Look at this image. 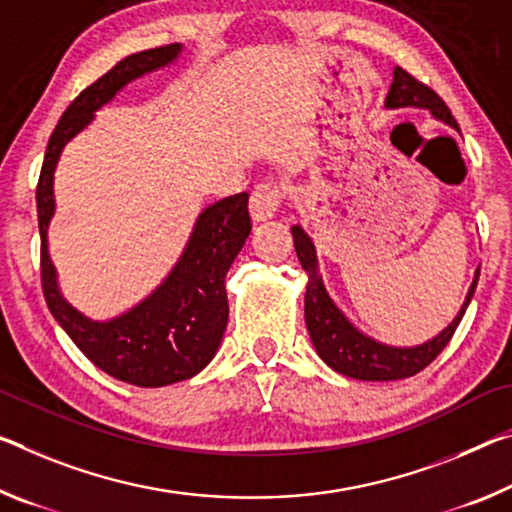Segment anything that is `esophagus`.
Returning <instances> with one entry per match:
<instances>
[{"label":"esophagus","instance_id":"obj_1","mask_svg":"<svg viewBox=\"0 0 512 512\" xmlns=\"http://www.w3.org/2000/svg\"><path fill=\"white\" fill-rule=\"evenodd\" d=\"M282 198H285L282 186L273 184V182L259 184L253 191V196H250V216H253V221L262 223V221H269V218H273L275 212H278L282 205Z\"/></svg>","mask_w":512,"mask_h":512}]
</instances>
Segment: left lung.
Instances as JSON below:
<instances>
[{
  "mask_svg": "<svg viewBox=\"0 0 512 512\" xmlns=\"http://www.w3.org/2000/svg\"><path fill=\"white\" fill-rule=\"evenodd\" d=\"M385 104L392 109H428L435 118H440L444 123L458 129L456 118L451 116V109L446 107L442 97L437 95L431 86H426L424 81H419L412 77L410 72H405L401 66L394 68V81L387 93ZM291 234H294L296 255L300 259V264H303L307 278H310L305 291V323L307 330H310L312 344L328 367L344 373L348 378L401 380L424 371L428 364L444 351V346L451 342L453 332H456L458 323L462 321V316H465L469 300L474 296L478 275H481V269H478L472 287H469V294L465 298V305H462L460 314L453 319L449 328L442 330L435 339L421 346L394 348L373 342L371 337L362 335L358 328H353V323L337 310V305L332 303L326 287H323L321 275L316 271L314 243L303 232V227L298 225L291 227Z\"/></svg>",
  "mask_w": 512,
  "mask_h": 512,
  "instance_id": "obj_1",
  "label": "left lung"
}]
</instances>
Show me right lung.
<instances>
[{
    "mask_svg": "<svg viewBox=\"0 0 512 512\" xmlns=\"http://www.w3.org/2000/svg\"><path fill=\"white\" fill-rule=\"evenodd\" d=\"M177 54L180 43L129 54L84 88L54 127L36 186L40 282L47 307L95 367L136 387L180 383L212 362L227 326L225 275L253 230L248 193L207 207L164 285L132 312L97 323L72 310L56 287V273L47 255V225L54 214L52 180L63 145L91 123L93 111L107 104L127 81L166 66Z\"/></svg>",
    "mask_w": 512,
    "mask_h": 512,
    "instance_id": "right-lung-1",
    "label": "right lung"
}]
</instances>
